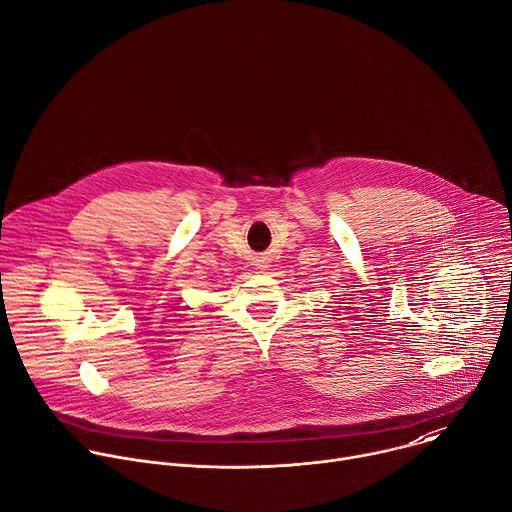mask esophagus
I'll list each match as a JSON object with an SVG mask.
<instances>
[{"instance_id": "esophagus-1", "label": "esophagus", "mask_w": 512, "mask_h": 512, "mask_svg": "<svg viewBox=\"0 0 512 512\" xmlns=\"http://www.w3.org/2000/svg\"><path fill=\"white\" fill-rule=\"evenodd\" d=\"M261 267H263V265H261Z\"/></svg>"}]
</instances>
